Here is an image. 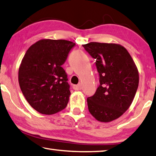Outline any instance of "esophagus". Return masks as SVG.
<instances>
[{"instance_id":"obj_1","label":"esophagus","mask_w":156,"mask_h":156,"mask_svg":"<svg viewBox=\"0 0 156 156\" xmlns=\"http://www.w3.org/2000/svg\"><path fill=\"white\" fill-rule=\"evenodd\" d=\"M73 88L75 90H80L81 89V84H78V85H73Z\"/></svg>"}]
</instances>
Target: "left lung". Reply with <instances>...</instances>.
<instances>
[{"instance_id":"1","label":"left lung","mask_w":156,"mask_h":156,"mask_svg":"<svg viewBox=\"0 0 156 156\" xmlns=\"http://www.w3.org/2000/svg\"><path fill=\"white\" fill-rule=\"evenodd\" d=\"M83 48L96 59L100 85L87 99L90 113L100 122L119 118L132 104L137 91V67L127 49L112 43L92 42Z\"/></svg>"}]
</instances>
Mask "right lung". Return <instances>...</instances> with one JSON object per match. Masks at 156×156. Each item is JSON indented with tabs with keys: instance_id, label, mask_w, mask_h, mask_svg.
Listing matches in <instances>:
<instances>
[{
	"instance_id": "right-lung-1",
	"label": "right lung",
	"mask_w": 156,
	"mask_h": 156,
	"mask_svg": "<svg viewBox=\"0 0 156 156\" xmlns=\"http://www.w3.org/2000/svg\"><path fill=\"white\" fill-rule=\"evenodd\" d=\"M75 43L44 39L27 51L18 70V81L27 102L38 112L55 114L66 107L70 95L62 66Z\"/></svg>"
}]
</instances>
